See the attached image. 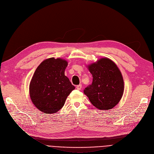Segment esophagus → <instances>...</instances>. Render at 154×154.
Returning a JSON list of instances; mask_svg holds the SVG:
<instances>
[{"instance_id":"esophagus-1","label":"esophagus","mask_w":154,"mask_h":154,"mask_svg":"<svg viewBox=\"0 0 154 154\" xmlns=\"http://www.w3.org/2000/svg\"><path fill=\"white\" fill-rule=\"evenodd\" d=\"M76 88H77V90H79V91L81 90V88H82V85L80 84V85H77V86H76Z\"/></svg>"}]
</instances>
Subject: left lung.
Here are the masks:
<instances>
[{
    "mask_svg": "<svg viewBox=\"0 0 154 154\" xmlns=\"http://www.w3.org/2000/svg\"><path fill=\"white\" fill-rule=\"evenodd\" d=\"M93 77L92 84L84 90L94 107L100 110L114 108L122 98L124 80L116 64L107 58L88 66Z\"/></svg>",
    "mask_w": 154,
    "mask_h": 154,
    "instance_id": "1",
    "label": "left lung"
}]
</instances>
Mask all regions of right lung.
I'll use <instances>...</instances> for the list:
<instances>
[{"label":"right lung","mask_w":154,"mask_h":154,"mask_svg":"<svg viewBox=\"0 0 154 154\" xmlns=\"http://www.w3.org/2000/svg\"><path fill=\"white\" fill-rule=\"evenodd\" d=\"M67 62L54 57L44 60L35 70L29 87L30 99L35 106L45 114L60 110L74 89L64 72Z\"/></svg>","instance_id":"add662e5"}]
</instances>
